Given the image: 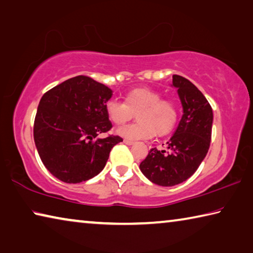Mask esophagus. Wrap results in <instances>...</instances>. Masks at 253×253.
<instances>
[{"label": "esophagus", "mask_w": 253, "mask_h": 253, "mask_svg": "<svg viewBox=\"0 0 253 253\" xmlns=\"http://www.w3.org/2000/svg\"><path fill=\"white\" fill-rule=\"evenodd\" d=\"M124 143H125L126 145H128V146H131V145L135 144L134 142H131V140H128V139H124Z\"/></svg>", "instance_id": "obj_1"}]
</instances>
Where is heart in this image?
<instances>
[{"label":"heart","instance_id":"obj_1","mask_svg":"<svg viewBox=\"0 0 253 253\" xmlns=\"http://www.w3.org/2000/svg\"><path fill=\"white\" fill-rule=\"evenodd\" d=\"M105 110L109 121L117 126L129 122L136 113L138 122L117 130L119 136L131 140L169 134L178 118L176 104L162 99L161 93L151 88L132 89L126 93L124 102L111 99L106 104Z\"/></svg>","mask_w":253,"mask_h":253}]
</instances>
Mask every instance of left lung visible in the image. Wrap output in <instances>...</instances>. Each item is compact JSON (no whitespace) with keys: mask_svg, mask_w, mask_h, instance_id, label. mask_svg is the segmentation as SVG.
Instances as JSON below:
<instances>
[{"mask_svg":"<svg viewBox=\"0 0 253 253\" xmlns=\"http://www.w3.org/2000/svg\"><path fill=\"white\" fill-rule=\"evenodd\" d=\"M183 115L165 148H152L139 169L149 181L160 186H174L190 178L207 156L213 123V111L204 95L190 80L174 75Z\"/></svg>","mask_w":253,"mask_h":253,"instance_id":"obj_1","label":"left lung"}]
</instances>
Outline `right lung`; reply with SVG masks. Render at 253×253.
<instances>
[{
  "label": "right lung",
  "mask_w": 253,
  "mask_h": 253,
  "mask_svg": "<svg viewBox=\"0 0 253 253\" xmlns=\"http://www.w3.org/2000/svg\"><path fill=\"white\" fill-rule=\"evenodd\" d=\"M113 90L85 76L55 85L42 96L34 119V143L45 169L60 181H88L104 169L119 136L100 138L111 123L105 106Z\"/></svg>",
  "instance_id": "1"
}]
</instances>
